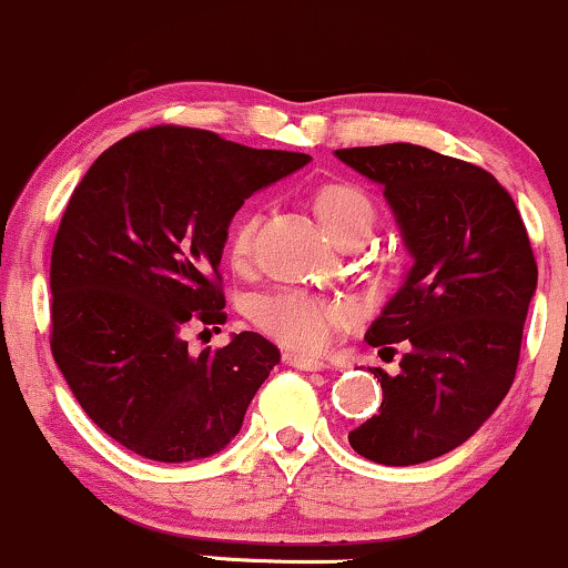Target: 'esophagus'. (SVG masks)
<instances>
[{"instance_id":"obj_1","label":"esophagus","mask_w":568,"mask_h":568,"mask_svg":"<svg viewBox=\"0 0 568 568\" xmlns=\"http://www.w3.org/2000/svg\"><path fill=\"white\" fill-rule=\"evenodd\" d=\"M284 362L290 367L305 369V373H316V369L327 367V362L316 359V356H303V354H284Z\"/></svg>"}]
</instances>
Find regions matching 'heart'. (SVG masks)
<instances>
[{
	"label": "heart",
	"instance_id": "b5f03b06",
	"mask_svg": "<svg viewBox=\"0 0 568 568\" xmlns=\"http://www.w3.org/2000/svg\"><path fill=\"white\" fill-rule=\"evenodd\" d=\"M314 209L337 244L365 241L378 222L373 195L359 184L333 180L314 190ZM257 239V216L241 214L227 235V257L233 265H246ZM252 318L263 333L295 352H318L329 343L337 329L354 318L352 305L329 297L311 295L303 290H278L260 297L252 308Z\"/></svg>",
	"mask_w": 568,
	"mask_h": 568
}]
</instances>
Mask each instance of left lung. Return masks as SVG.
Instances as JSON below:
<instances>
[{
	"label": "left lung",
	"mask_w": 568,
	"mask_h": 568,
	"mask_svg": "<svg viewBox=\"0 0 568 568\" xmlns=\"http://www.w3.org/2000/svg\"><path fill=\"white\" fill-rule=\"evenodd\" d=\"M384 184L413 267L365 341L397 354L375 367L384 403L348 432L359 456L407 467L458 448L507 397L524 341L537 260L513 195L480 165L418 144L335 150Z\"/></svg>",
	"instance_id": "left-lung-1"
}]
</instances>
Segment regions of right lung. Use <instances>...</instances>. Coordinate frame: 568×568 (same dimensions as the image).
<instances>
[{
  "label": "right lung",
  "mask_w": 568,
  "mask_h": 568,
  "mask_svg": "<svg viewBox=\"0 0 568 568\" xmlns=\"http://www.w3.org/2000/svg\"><path fill=\"white\" fill-rule=\"evenodd\" d=\"M308 161L155 125L101 152L74 187L50 257V352L114 443L180 464L239 435L278 348L241 333L193 356L184 335L227 322L220 260L235 212Z\"/></svg>",
  "instance_id": "1"
}]
</instances>
